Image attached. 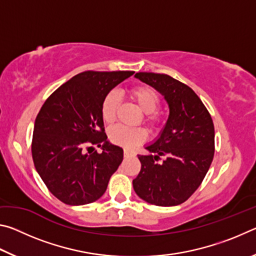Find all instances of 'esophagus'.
<instances>
[{"instance_id": "obj_1", "label": "esophagus", "mask_w": 256, "mask_h": 256, "mask_svg": "<svg viewBox=\"0 0 256 256\" xmlns=\"http://www.w3.org/2000/svg\"><path fill=\"white\" fill-rule=\"evenodd\" d=\"M132 154H132L130 150H126V149L124 150V157H131Z\"/></svg>"}]
</instances>
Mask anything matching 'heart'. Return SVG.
I'll use <instances>...</instances> for the list:
<instances>
[{
    "mask_svg": "<svg viewBox=\"0 0 256 256\" xmlns=\"http://www.w3.org/2000/svg\"><path fill=\"white\" fill-rule=\"evenodd\" d=\"M130 96L138 108L144 112V122L151 130L157 128L162 122V115L157 108L160 105V97L154 89L146 86H138L130 90ZM120 104V96L116 90L108 92L104 97L100 106L104 122L112 124L116 120ZM108 138L112 144L132 149L133 146L142 144L146 138V132L142 128H128L124 125H116L108 132Z\"/></svg>",
    "mask_w": 256,
    "mask_h": 256,
    "instance_id": "1",
    "label": "heart"
}]
</instances>
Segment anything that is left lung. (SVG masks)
Here are the masks:
<instances>
[{"mask_svg":"<svg viewBox=\"0 0 256 256\" xmlns=\"http://www.w3.org/2000/svg\"><path fill=\"white\" fill-rule=\"evenodd\" d=\"M136 76L164 94L170 118L158 140L146 148L151 154H138L141 170L133 188L150 204L178 206L196 192L209 170L214 154V122L204 104L183 82L152 72ZM160 156L165 157L162 163L158 162Z\"/></svg>","mask_w":256,"mask_h":256,"instance_id":"obj_1","label":"left lung"}]
</instances>
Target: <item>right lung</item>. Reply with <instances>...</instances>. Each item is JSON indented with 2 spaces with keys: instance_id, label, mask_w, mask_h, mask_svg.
I'll return each mask as SVG.
<instances>
[{
  "instance_id": "obj_1",
  "label": "right lung",
  "mask_w": 256,
  "mask_h": 256,
  "mask_svg": "<svg viewBox=\"0 0 256 256\" xmlns=\"http://www.w3.org/2000/svg\"><path fill=\"white\" fill-rule=\"evenodd\" d=\"M133 71H84L58 86L34 120L32 154L47 188L60 202L84 206L98 200L123 160L107 141L100 106L105 94ZM89 144L103 152L86 155Z\"/></svg>"
}]
</instances>
